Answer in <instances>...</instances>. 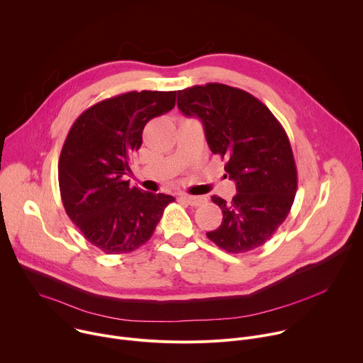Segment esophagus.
<instances>
[{
  "instance_id": "obj_1",
  "label": "esophagus",
  "mask_w": 363,
  "mask_h": 363,
  "mask_svg": "<svg viewBox=\"0 0 363 363\" xmlns=\"http://www.w3.org/2000/svg\"><path fill=\"white\" fill-rule=\"evenodd\" d=\"M181 198L188 203V205H192V206H199L202 205L203 202H206V198L205 196H194V195H181Z\"/></svg>"
}]
</instances>
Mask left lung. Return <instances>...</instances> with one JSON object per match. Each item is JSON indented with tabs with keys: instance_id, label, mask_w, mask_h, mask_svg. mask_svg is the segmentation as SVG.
<instances>
[{
	"instance_id": "obj_1",
	"label": "left lung",
	"mask_w": 363,
	"mask_h": 363,
	"mask_svg": "<svg viewBox=\"0 0 363 363\" xmlns=\"http://www.w3.org/2000/svg\"><path fill=\"white\" fill-rule=\"evenodd\" d=\"M177 105L185 116L202 122L211 152L227 160L225 177L237 188L231 202L213 196L223 223L206 237L228 252L263 245L289 216L297 191L283 126L252 94L221 83L178 90Z\"/></svg>"
}]
</instances>
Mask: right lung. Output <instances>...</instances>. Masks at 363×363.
<instances>
[{
    "label": "right lung",
    "mask_w": 363,
    "mask_h": 363,
    "mask_svg": "<svg viewBox=\"0 0 363 363\" xmlns=\"http://www.w3.org/2000/svg\"><path fill=\"white\" fill-rule=\"evenodd\" d=\"M175 100L177 91L123 93L84 111L69 130L59 161L62 201L86 240L106 254L143 245L175 201L123 181L145 125L174 109Z\"/></svg>",
    "instance_id": "1"
}]
</instances>
